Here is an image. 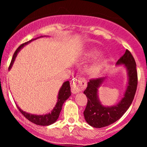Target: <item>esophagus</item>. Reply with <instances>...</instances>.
<instances>
[{
    "instance_id": "34e87169",
    "label": "esophagus",
    "mask_w": 147,
    "mask_h": 147,
    "mask_svg": "<svg viewBox=\"0 0 147 147\" xmlns=\"http://www.w3.org/2000/svg\"><path fill=\"white\" fill-rule=\"evenodd\" d=\"M71 88H72V91L73 92H79V91L82 90V87H81L80 86L78 85L77 83H72L71 85Z\"/></svg>"
}]
</instances>
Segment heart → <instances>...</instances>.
I'll list each match as a JSON object with an SVG mask.
<instances>
[{"label": "heart", "instance_id": "heart-1", "mask_svg": "<svg viewBox=\"0 0 147 147\" xmlns=\"http://www.w3.org/2000/svg\"><path fill=\"white\" fill-rule=\"evenodd\" d=\"M96 54V52L90 54V56H94ZM104 63H105V59L104 58H99L96 61L94 62L90 67V72L92 75H97L101 71L103 66H104Z\"/></svg>", "mask_w": 147, "mask_h": 147}]
</instances>
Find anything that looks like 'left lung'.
Returning a JSON list of instances; mask_svg holds the SVG:
<instances>
[{
  "instance_id": "obj_1",
  "label": "left lung",
  "mask_w": 147,
  "mask_h": 147,
  "mask_svg": "<svg viewBox=\"0 0 147 147\" xmlns=\"http://www.w3.org/2000/svg\"><path fill=\"white\" fill-rule=\"evenodd\" d=\"M122 64L127 69L129 82L124 97L116 105L104 106L99 102L97 92L105 78L90 79L88 82L87 88L84 92L88 99L84 115L88 124L92 127H105L115 122L125 113L134 99L138 86V72L136 61L129 50H126L117 61V65Z\"/></svg>"
}]
</instances>
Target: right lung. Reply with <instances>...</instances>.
<instances>
[{"label":"right lung","instance_id":"right-lung-1","mask_svg":"<svg viewBox=\"0 0 147 147\" xmlns=\"http://www.w3.org/2000/svg\"><path fill=\"white\" fill-rule=\"evenodd\" d=\"M34 39H32L30 41L25 42V43H23L20 45L18 48L16 49V50L15 51L14 55H13L12 59H11V63L9 66V70H10L12 66L13 63H14L15 59H16V56H17L18 52L21 50V49L23 48V46L25 45H27L28 43H29L32 41H33ZM71 95V92H70V82L69 81L64 82L62 85L61 88H60L59 91V95H58V100L56 104V106L54 108L53 110L52 111V112L50 113L46 114V115H32L28 113L25 112V111H22L21 109L17 106L18 110L20 112L23 114V115L24 116L25 118L30 121L31 122L34 123V124H37V125L40 126H48L50 124L55 123L58 119L59 116L60 112L61 111L62 106H63V103L65 102V101Z\"/></svg>","mask_w":147,"mask_h":147}]
</instances>
